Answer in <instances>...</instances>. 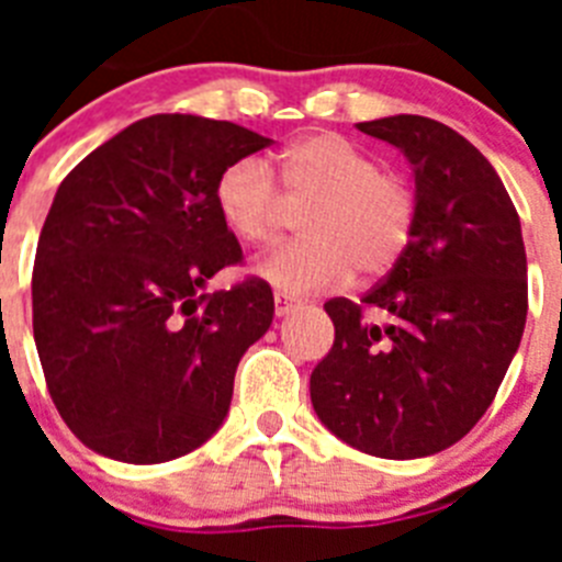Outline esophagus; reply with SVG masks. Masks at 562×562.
<instances>
[{
    "mask_svg": "<svg viewBox=\"0 0 562 562\" xmlns=\"http://www.w3.org/2000/svg\"><path fill=\"white\" fill-rule=\"evenodd\" d=\"M295 310V297H290L286 292H276V315H286V312Z\"/></svg>",
    "mask_w": 562,
    "mask_h": 562,
    "instance_id": "1",
    "label": "esophagus"
}]
</instances>
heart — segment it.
Masks as SVG:
<instances>
[{
	"label": "heart",
	"instance_id": "obj_1",
	"mask_svg": "<svg viewBox=\"0 0 562 562\" xmlns=\"http://www.w3.org/2000/svg\"><path fill=\"white\" fill-rule=\"evenodd\" d=\"M213 200L227 231L250 247L272 245L290 207H304V238L258 265V276L292 295L346 284L355 270L389 272L416 227L408 177L380 168L366 148L335 132L290 143L270 168L252 157L236 160L222 171Z\"/></svg>",
	"mask_w": 562,
	"mask_h": 562
}]
</instances>
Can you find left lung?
<instances>
[{
	"mask_svg": "<svg viewBox=\"0 0 562 562\" xmlns=\"http://www.w3.org/2000/svg\"><path fill=\"white\" fill-rule=\"evenodd\" d=\"M357 128L414 166L416 227L360 301L324 304L335 342L310 394L351 448L422 459L473 430L518 351L529 306L524 236L501 177L459 132L419 114Z\"/></svg>",
	"mask_w": 562,
	"mask_h": 562,
	"instance_id": "8db88e82",
	"label": "left lung"
}]
</instances>
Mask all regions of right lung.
Here are the masks:
<instances>
[{
	"label": "right lung",
	"instance_id": "obj_1",
	"mask_svg": "<svg viewBox=\"0 0 562 562\" xmlns=\"http://www.w3.org/2000/svg\"><path fill=\"white\" fill-rule=\"evenodd\" d=\"M270 137L196 114H151L58 186L33 267V337L67 428L95 453L157 464L216 434L236 366L272 324V290L216 211L222 171Z\"/></svg>",
	"mask_w": 562,
	"mask_h": 562
}]
</instances>
